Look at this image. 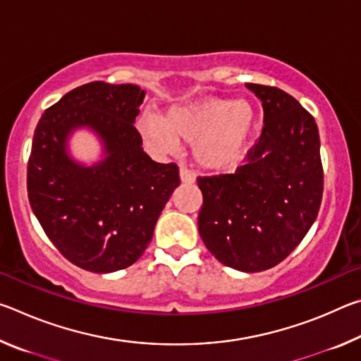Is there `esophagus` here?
I'll return each instance as SVG.
<instances>
[{
    "label": "esophagus",
    "mask_w": 361,
    "mask_h": 361,
    "mask_svg": "<svg viewBox=\"0 0 361 361\" xmlns=\"http://www.w3.org/2000/svg\"><path fill=\"white\" fill-rule=\"evenodd\" d=\"M180 178H181L183 183H194L195 176H194V173L189 169L180 167Z\"/></svg>",
    "instance_id": "34e87169"
}]
</instances>
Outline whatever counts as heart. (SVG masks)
<instances>
[{
	"label": "heart",
	"mask_w": 361,
	"mask_h": 361,
	"mask_svg": "<svg viewBox=\"0 0 361 361\" xmlns=\"http://www.w3.org/2000/svg\"><path fill=\"white\" fill-rule=\"evenodd\" d=\"M255 124V109L247 102L205 99L189 105H176L162 119L145 114L138 130L159 149H172L178 140L194 143L199 166L213 170L235 167L247 151Z\"/></svg>",
	"instance_id": "heart-1"
}]
</instances>
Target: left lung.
Here are the masks:
<instances>
[{"label": "left lung", "mask_w": 361, "mask_h": 361, "mask_svg": "<svg viewBox=\"0 0 361 361\" xmlns=\"http://www.w3.org/2000/svg\"><path fill=\"white\" fill-rule=\"evenodd\" d=\"M264 126L234 173L197 176L199 234L224 266L261 272L282 262L319 215L320 137L314 116L282 89L247 84Z\"/></svg>", "instance_id": "obj_1"}]
</instances>
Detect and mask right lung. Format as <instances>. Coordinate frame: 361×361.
Here are the masks:
<instances>
[{"mask_svg":"<svg viewBox=\"0 0 361 361\" xmlns=\"http://www.w3.org/2000/svg\"><path fill=\"white\" fill-rule=\"evenodd\" d=\"M146 92L133 84L94 81L70 90L42 113L28 157L32 210L73 264L105 274L132 266L152 239L159 215L180 185L178 166L157 164L133 122ZM87 125L107 159L85 169L64 151L68 133Z\"/></svg>","mask_w":361,"mask_h":361,"instance_id":"obj_1","label":"right lung"}]
</instances>
